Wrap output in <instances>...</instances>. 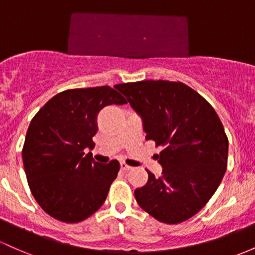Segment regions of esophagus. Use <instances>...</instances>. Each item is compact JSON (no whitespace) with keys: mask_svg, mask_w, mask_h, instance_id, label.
I'll use <instances>...</instances> for the list:
<instances>
[{"mask_svg":"<svg viewBox=\"0 0 255 255\" xmlns=\"http://www.w3.org/2000/svg\"><path fill=\"white\" fill-rule=\"evenodd\" d=\"M120 167H121V170H125V172H127V170L132 169V167L128 166V164H126L125 162H121V163H120Z\"/></svg>","mask_w":255,"mask_h":255,"instance_id":"esophagus-1","label":"esophagus"}]
</instances>
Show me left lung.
<instances>
[{
  "label": "left lung",
  "instance_id": "obj_1",
  "mask_svg": "<svg viewBox=\"0 0 255 255\" xmlns=\"http://www.w3.org/2000/svg\"><path fill=\"white\" fill-rule=\"evenodd\" d=\"M116 89L140 116L146 140L157 155L162 175L134 191L138 205L166 224H179L200 212L226 172L229 141L219 117L197 92L181 82L140 81Z\"/></svg>",
  "mask_w": 255,
  "mask_h": 255
}]
</instances>
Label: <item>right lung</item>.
<instances>
[{"mask_svg":"<svg viewBox=\"0 0 255 255\" xmlns=\"http://www.w3.org/2000/svg\"><path fill=\"white\" fill-rule=\"evenodd\" d=\"M126 100L109 86L68 89L40 109L30 122L23 147L27 183L41 208L54 219L80 223L105 202L120 163L94 162L92 140L97 116Z\"/></svg>","mask_w":255,"mask_h":255,"instance_id":"1","label":"right lung"}]
</instances>
